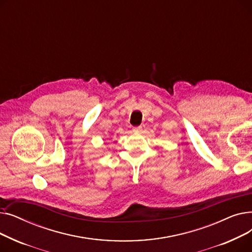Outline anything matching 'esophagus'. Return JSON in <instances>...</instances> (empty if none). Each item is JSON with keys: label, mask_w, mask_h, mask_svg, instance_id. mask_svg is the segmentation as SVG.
Masks as SVG:
<instances>
[{"label": "esophagus", "mask_w": 252, "mask_h": 252, "mask_svg": "<svg viewBox=\"0 0 252 252\" xmlns=\"http://www.w3.org/2000/svg\"><path fill=\"white\" fill-rule=\"evenodd\" d=\"M141 130H142V126H135V127H133L134 133H140Z\"/></svg>", "instance_id": "obj_1"}]
</instances>
